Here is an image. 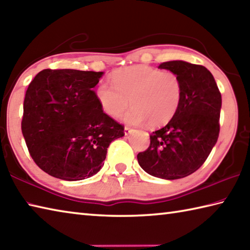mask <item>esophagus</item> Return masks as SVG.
<instances>
[{"mask_svg": "<svg viewBox=\"0 0 250 250\" xmlns=\"http://www.w3.org/2000/svg\"><path fill=\"white\" fill-rule=\"evenodd\" d=\"M132 129L131 128H129V126H125V135H129V134H131L132 133Z\"/></svg>", "mask_w": 250, "mask_h": 250, "instance_id": "34e87169", "label": "esophagus"}]
</instances>
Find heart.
I'll list each match as a JSON object with an SVG mask.
<instances>
[{
	"mask_svg": "<svg viewBox=\"0 0 250 250\" xmlns=\"http://www.w3.org/2000/svg\"><path fill=\"white\" fill-rule=\"evenodd\" d=\"M113 86L99 83L96 97L108 116L119 117L131 104L122 119L126 124L151 126L165 125L175 117L183 97V86L172 72L148 65H135L111 75Z\"/></svg>",
	"mask_w": 250,
	"mask_h": 250,
	"instance_id": "b5f03b06",
	"label": "heart"
}]
</instances>
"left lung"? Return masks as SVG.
<instances>
[{
  "label": "left lung",
  "mask_w": 250,
  "mask_h": 250,
  "mask_svg": "<svg viewBox=\"0 0 250 250\" xmlns=\"http://www.w3.org/2000/svg\"><path fill=\"white\" fill-rule=\"evenodd\" d=\"M158 69L178 76L183 97L175 117L153 132L146 151L138 154L139 165L151 176L174 180L200 168L211 153L220 132L222 97L207 67L174 60Z\"/></svg>",
  "instance_id": "1"
}]
</instances>
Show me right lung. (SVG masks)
Returning a JSON list of instances; mask_svg holds the SVG:
<instances>
[{"label": "right lung", "mask_w": 250, "mask_h": 250, "mask_svg": "<svg viewBox=\"0 0 250 250\" xmlns=\"http://www.w3.org/2000/svg\"><path fill=\"white\" fill-rule=\"evenodd\" d=\"M104 72L42 70L24 99L21 132L36 164L50 176L75 181L104 166L107 148L125 135L99 105L93 88Z\"/></svg>", "instance_id": "obj_1"}]
</instances>
